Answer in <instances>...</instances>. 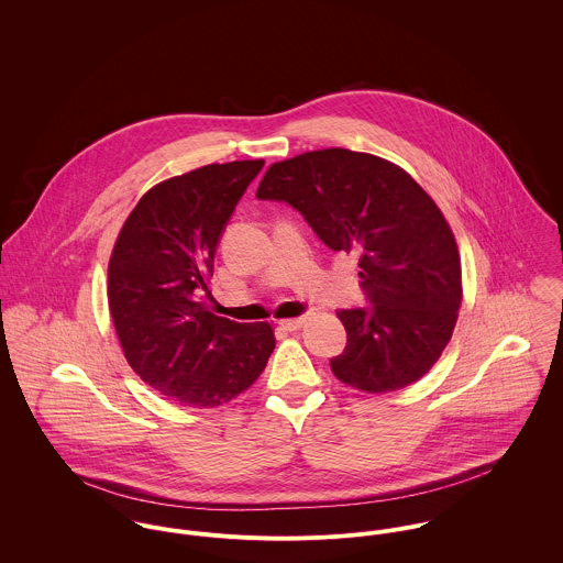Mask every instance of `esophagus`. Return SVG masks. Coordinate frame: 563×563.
Returning <instances> with one entry per match:
<instances>
[{
    "mask_svg": "<svg viewBox=\"0 0 563 563\" xmlns=\"http://www.w3.org/2000/svg\"><path fill=\"white\" fill-rule=\"evenodd\" d=\"M303 322H306V317H299V319H286V321L279 322L284 329H288V331H297V329H301L303 327Z\"/></svg>",
    "mask_w": 563,
    "mask_h": 563,
    "instance_id": "34e87169",
    "label": "esophagus"
}]
</instances>
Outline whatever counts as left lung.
<instances>
[{"label": "left lung", "mask_w": 563, "mask_h": 563, "mask_svg": "<svg viewBox=\"0 0 563 563\" xmlns=\"http://www.w3.org/2000/svg\"><path fill=\"white\" fill-rule=\"evenodd\" d=\"M255 197L292 206L331 251L357 255L368 306L338 310L346 346L333 375L379 395L429 373L462 303L457 244L433 199L397 164L349 150L273 164Z\"/></svg>", "instance_id": "8db88e82"}]
</instances>
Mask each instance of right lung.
I'll use <instances>...</instances> for the list:
<instances>
[{
    "label": "right lung",
    "mask_w": 563,
    "mask_h": 563,
    "mask_svg": "<svg viewBox=\"0 0 563 563\" xmlns=\"http://www.w3.org/2000/svg\"><path fill=\"white\" fill-rule=\"evenodd\" d=\"M262 166L208 164L162 181L114 244L108 303L123 353L147 386L181 405L232 401L275 349L268 322L221 319L206 306L217 246Z\"/></svg>",
    "instance_id": "obj_1"
}]
</instances>
